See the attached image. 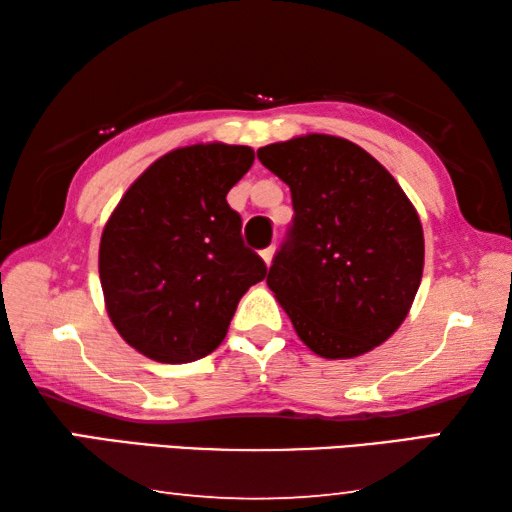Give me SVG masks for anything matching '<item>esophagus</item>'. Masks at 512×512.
Returning a JSON list of instances; mask_svg holds the SVG:
<instances>
[{"mask_svg":"<svg viewBox=\"0 0 512 512\" xmlns=\"http://www.w3.org/2000/svg\"><path fill=\"white\" fill-rule=\"evenodd\" d=\"M273 255H275V248H273V246H268V248L262 250V259H264L266 266L273 264Z\"/></svg>","mask_w":512,"mask_h":512,"instance_id":"34e87169","label":"esophagus"}]
</instances>
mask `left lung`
<instances>
[{
  "label": "left lung",
  "instance_id": "left-lung-1",
  "mask_svg": "<svg viewBox=\"0 0 512 512\" xmlns=\"http://www.w3.org/2000/svg\"><path fill=\"white\" fill-rule=\"evenodd\" d=\"M257 158L289 185L296 212L268 289L318 357L375 350L404 323L422 280L424 235L409 196L343 137L300 135Z\"/></svg>",
  "mask_w": 512,
  "mask_h": 512
}]
</instances>
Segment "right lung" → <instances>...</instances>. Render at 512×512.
I'll return each instance as SVG.
<instances>
[{
  "label": "right lung",
  "mask_w": 512,
  "mask_h": 512,
  "mask_svg": "<svg viewBox=\"0 0 512 512\" xmlns=\"http://www.w3.org/2000/svg\"><path fill=\"white\" fill-rule=\"evenodd\" d=\"M253 162L250 146L173 149L110 214L99 246L103 300L121 339L144 357H207L223 343L241 296L266 277L225 201Z\"/></svg>",
  "instance_id": "add662e5"
}]
</instances>
